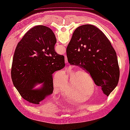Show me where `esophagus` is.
Instances as JSON below:
<instances>
[{"label": "esophagus", "instance_id": "obj_1", "mask_svg": "<svg viewBox=\"0 0 130 130\" xmlns=\"http://www.w3.org/2000/svg\"><path fill=\"white\" fill-rule=\"evenodd\" d=\"M67 62V60H66V62Z\"/></svg>", "mask_w": 130, "mask_h": 130}]
</instances>
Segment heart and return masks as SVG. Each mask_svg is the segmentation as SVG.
Wrapping results in <instances>:
<instances>
[{
    "label": "heart",
    "instance_id": "b5f03b06",
    "mask_svg": "<svg viewBox=\"0 0 130 130\" xmlns=\"http://www.w3.org/2000/svg\"><path fill=\"white\" fill-rule=\"evenodd\" d=\"M63 76L60 78L56 77L54 81V86L57 89L63 90L65 89V84L64 83ZM64 79L67 84V88L69 93H73V91L76 89L81 88L84 86L83 83H92V80L89 75L85 71H77L71 70H68V73L64 75ZM87 90L85 88L80 90V94H84L85 96H88L90 95L91 91L87 92Z\"/></svg>",
    "mask_w": 130,
    "mask_h": 130
}]
</instances>
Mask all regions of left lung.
Instances as JSON below:
<instances>
[{
    "instance_id": "8db88e82",
    "label": "left lung",
    "mask_w": 130,
    "mask_h": 130,
    "mask_svg": "<svg viewBox=\"0 0 130 130\" xmlns=\"http://www.w3.org/2000/svg\"><path fill=\"white\" fill-rule=\"evenodd\" d=\"M68 60L90 73L108 96L118 84L120 71L115 49L98 28L86 24L76 28L67 48Z\"/></svg>"
}]
</instances>
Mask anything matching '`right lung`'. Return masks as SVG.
Returning a JSON list of instances; mask_svg holds the SVG:
<instances>
[{"label":"right lung","mask_w":130,"mask_h":130,"mask_svg":"<svg viewBox=\"0 0 130 130\" xmlns=\"http://www.w3.org/2000/svg\"><path fill=\"white\" fill-rule=\"evenodd\" d=\"M56 39L52 30L45 26H35L24 35L15 48L11 78L21 97L39 104L53 91L52 74L65 67L64 57L55 51ZM43 83L40 89L34 90Z\"/></svg>","instance_id":"obj_1"}]
</instances>
